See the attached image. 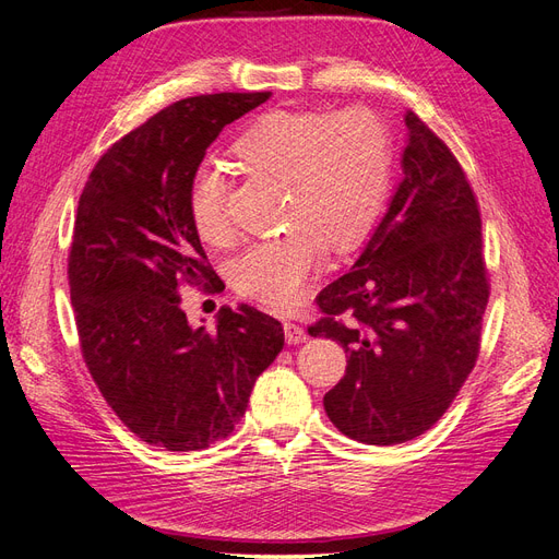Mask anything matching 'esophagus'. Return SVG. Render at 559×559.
<instances>
[{
    "label": "esophagus",
    "instance_id": "obj_1",
    "mask_svg": "<svg viewBox=\"0 0 559 559\" xmlns=\"http://www.w3.org/2000/svg\"><path fill=\"white\" fill-rule=\"evenodd\" d=\"M284 337L289 345H300V343H306L308 335H306V329L294 324V321H284Z\"/></svg>",
    "mask_w": 559,
    "mask_h": 559
}]
</instances>
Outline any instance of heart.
Returning a JSON list of instances; mask_svg holds the SVG:
<instances>
[{
    "label": "heart",
    "mask_w": 559,
    "mask_h": 559,
    "mask_svg": "<svg viewBox=\"0 0 559 559\" xmlns=\"http://www.w3.org/2000/svg\"><path fill=\"white\" fill-rule=\"evenodd\" d=\"M230 154L249 175L286 186L284 224L292 226L233 263V286L270 310H292L306 300L326 245L349 251L373 230L392 181V134L368 107L277 109L257 118ZM186 212L202 242H230L226 179L216 170L191 177Z\"/></svg>",
    "instance_id": "1"
}]
</instances>
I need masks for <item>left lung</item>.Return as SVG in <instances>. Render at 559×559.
I'll list each match as a JSON object with an SVG mask.
<instances>
[{"instance_id":"8db88e82","label":"left lung","mask_w":559,"mask_h":559,"mask_svg":"<svg viewBox=\"0 0 559 559\" xmlns=\"http://www.w3.org/2000/svg\"><path fill=\"white\" fill-rule=\"evenodd\" d=\"M403 179L349 273L317 296L308 329L347 354L324 396L359 443L396 445L431 429L476 366L489 298L480 212L462 165L415 111Z\"/></svg>"}]
</instances>
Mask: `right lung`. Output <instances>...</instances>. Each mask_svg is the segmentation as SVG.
Segmentation results:
<instances>
[{
    "mask_svg": "<svg viewBox=\"0 0 559 559\" xmlns=\"http://www.w3.org/2000/svg\"><path fill=\"white\" fill-rule=\"evenodd\" d=\"M267 97L179 99L111 144L79 198L67 275L81 354L111 411L148 445L222 441L284 347L280 321L257 308H222L207 331L186 319L179 296L181 284L224 289L186 191L218 132Z\"/></svg>",
    "mask_w": 559,
    "mask_h": 559,
    "instance_id": "obj_1",
    "label": "right lung"
}]
</instances>
